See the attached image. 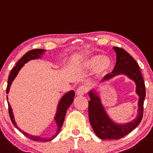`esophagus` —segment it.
<instances>
[{"label":"esophagus","instance_id":"34e87169","mask_svg":"<svg viewBox=\"0 0 153 153\" xmlns=\"http://www.w3.org/2000/svg\"><path fill=\"white\" fill-rule=\"evenodd\" d=\"M88 91V88L85 85H82L80 87H78L76 90V94L78 95H84L86 94Z\"/></svg>","mask_w":153,"mask_h":153}]
</instances>
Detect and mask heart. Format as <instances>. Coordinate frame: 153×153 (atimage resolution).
Masks as SVG:
<instances>
[{
  "instance_id": "1",
  "label": "heart",
  "mask_w": 153,
  "mask_h": 153,
  "mask_svg": "<svg viewBox=\"0 0 153 153\" xmlns=\"http://www.w3.org/2000/svg\"><path fill=\"white\" fill-rule=\"evenodd\" d=\"M111 61L109 58H104L102 56H93L87 61V66L90 67H95L97 66V71L104 72L110 68Z\"/></svg>"
}]
</instances>
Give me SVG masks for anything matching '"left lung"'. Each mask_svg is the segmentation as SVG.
<instances>
[{"label": "left lung", "instance_id": "8db88e82", "mask_svg": "<svg viewBox=\"0 0 153 153\" xmlns=\"http://www.w3.org/2000/svg\"><path fill=\"white\" fill-rule=\"evenodd\" d=\"M116 53V66L112 73L108 74L102 80L110 79L118 74H126L135 82L137 85V93L140 96L138 116L134 121L125 124H116L113 122L105 112L100 98L92 91L89 93L88 113L89 119L95 134L102 140H119L128 134L141 122L143 117L144 100L145 97V86L143 77L140 70L138 63L125 50L118 47H114Z\"/></svg>", "mask_w": 153, "mask_h": 153}]
</instances>
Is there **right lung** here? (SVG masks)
I'll use <instances>...</instances> for the list:
<instances>
[{
  "label": "right lung",
  "mask_w": 153,
  "mask_h": 153,
  "mask_svg": "<svg viewBox=\"0 0 153 153\" xmlns=\"http://www.w3.org/2000/svg\"><path fill=\"white\" fill-rule=\"evenodd\" d=\"M45 50L42 49H34L32 50V51H28L27 53H25L21 59L16 63V65L13 68V69L11 70V73H10L9 76H8V85H7V87H6V93L8 94V91H9V88L10 86L11 85V82H13V80L14 79V78L16 77V76L18 74L19 71L20 70L22 66H24V64L29 61L30 60L32 59H37L40 57L42 56V53L45 52ZM74 91H70L69 92L66 93V95H64V96L61 98V100H60L59 104H58V111H57V114H56V117H55V120L56 121V124H57V131H56V134L54 135L53 137H51V138L49 139H44L42 137H36V136H32V135H30L29 134H27L26 132L22 131L20 128H19L17 127V125L15 123L14 119H13V113H12V109L10 106L9 103L8 102V114H9L10 118H11V121L12 123L16 126V128H18L20 131L25 136L27 137H28L29 139L30 140H33V141H39V142H49L51 140H53V139L56 137L59 133L60 130H61V127L63 126V121H64V118H65V116H66V113L67 109L68 108L71 104L73 102L74 98Z\"/></svg>",
  "instance_id": "1"
}]
</instances>
